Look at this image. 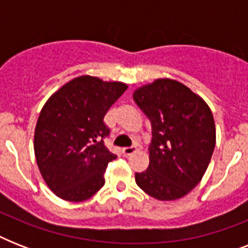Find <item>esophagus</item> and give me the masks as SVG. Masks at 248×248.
Listing matches in <instances>:
<instances>
[{
    "mask_svg": "<svg viewBox=\"0 0 248 248\" xmlns=\"http://www.w3.org/2000/svg\"><path fill=\"white\" fill-rule=\"evenodd\" d=\"M122 152H124V155H132V153H135V152H136V147L124 148V149H122Z\"/></svg>",
    "mask_w": 248,
    "mask_h": 248,
    "instance_id": "34e87169",
    "label": "esophagus"
}]
</instances>
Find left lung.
I'll return each mask as SVG.
<instances>
[{
	"label": "left lung",
	"mask_w": 248,
	"mask_h": 248,
	"mask_svg": "<svg viewBox=\"0 0 248 248\" xmlns=\"http://www.w3.org/2000/svg\"><path fill=\"white\" fill-rule=\"evenodd\" d=\"M152 124L149 166L136 184L159 201L186 196L201 181L215 149V121L206 101L175 79L159 78L134 91Z\"/></svg>",
	"instance_id": "1"
}]
</instances>
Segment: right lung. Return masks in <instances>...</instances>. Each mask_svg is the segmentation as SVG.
Here are the masks:
<instances>
[{
	"label": "right lung",
	"mask_w": 248,
	"mask_h": 248,
	"mask_svg": "<svg viewBox=\"0 0 248 248\" xmlns=\"http://www.w3.org/2000/svg\"><path fill=\"white\" fill-rule=\"evenodd\" d=\"M127 90L122 82L91 76L73 78L45 103L34 130L37 166L62 200L82 202L103 188L104 172L117 155L104 145V116Z\"/></svg>",
	"instance_id": "obj_1"
}]
</instances>
